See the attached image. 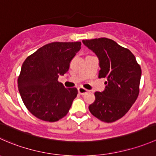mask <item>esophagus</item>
<instances>
[{
    "instance_id": "34e87169",
    "label": "esophagus",
    "mask_w": 156,
    "mask_h": 156,
    "mask_svg": "<svg viewBox=\"0 0 156 156\" xmlns=\"http://www.w3.org/2000/svg\"><path fill=\"white\" fill-rule=\"evenodd\" d=\"M78 93L81 94V95H84V94H85L86 93L88 92V90L85 89V88H84L82 87H78Z\"/></svg>"
}]
</instances>
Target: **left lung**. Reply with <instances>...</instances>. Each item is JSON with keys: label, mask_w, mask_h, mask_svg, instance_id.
Here are the masks:
<instances>
[{"label": "left lung", "mask_w": 156, "mask_h": 156, "mask_svg": "<svg viewBox=\"0 0 156 156\" xmlns=\"http://www.w3.org/2000/svg\"><path fill=\"white\" fill-rule=\"evenodd\" d=\"M83 44L99 59V78L107 81L103 92H95V101L89 106L91 114L104 122L123 117L137 99L141 68L134 55L106 37L83 40Z\"/></svg>", "instance_id": "1"}]
</instances>
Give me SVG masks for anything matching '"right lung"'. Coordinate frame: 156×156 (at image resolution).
I'll return each instance as SVG.
<instances>
[{"mask_svg":"<svg viewBox=\"0 0 156 156\" xmlns=\"http://www.w3.org/2000/svg\"><path fill=\"white\" fill-rule=\"evenodd\" d=\"M81 45L79 41L53 42L24 61L18 78L19 91L26 107L36 118L54 122L69 112L78 90L66 88L58 78L68 72Z\"/></svg>","mask_w":156,"mask_h":156,"instance_id":"right-lung-1","label":"right lung"}]
</instances>
